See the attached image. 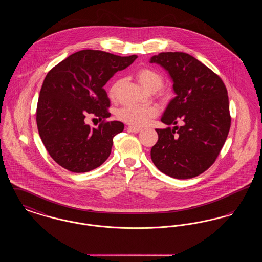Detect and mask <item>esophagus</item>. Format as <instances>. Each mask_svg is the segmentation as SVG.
<instances>
[{"mask_svg":"<svg viewBox=\"0 0 262 262\" xmlns=\"http://www.w3.org/2000/svg\"><path fill=\"white\" fill-rule=\"evenodd\" d=\"M127 129H128L129 132H132V133H139V132H141V128L135 127V126H128Z\"/></svg>","mask_w":262,"mask_h":262,"instance_id":"obj_1","label":"esophagus"}]
</instances>
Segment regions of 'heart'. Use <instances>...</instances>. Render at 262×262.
Segmentation results:
<instances>
[{
    "label": "heart",
    "instance_id": "b5f03b06",
    "mask_svg": "<svg viewBox=\"0 0 262 262\" xmlns=\"http://www.w3.org/2000/svg\"><path fill=\"white\" fill-rule=\"evenodd\" d=\"M138 81L142 86L150 92H156L161 89L164 84V78L158 72L149 69L142 68L137 74ZM120 81H116L112 84L109 90V97L114 99L116 97V92ZM158 115V110L154 106H137L127 105L120 108L117 112V118L127 125L133 126H143L147 125L151 119Z\"/></svg>",
    "mask_w": 262,
    "mask_h": 262
}]
</instances>
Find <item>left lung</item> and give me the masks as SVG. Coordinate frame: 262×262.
Returning <instances> with one entry per match:
<instances>
[{
	"mask_svg": "<svg viewBox=\"0 0 262 262\" xmlns=\"http://www.w3.org/2000/svg\"><path fill=\"white\" fill-rule=\"evenodd\" d=\"M150 62L169 72L177 94L161 118L174 128L155 129L158 141L151 148V159L172 178H194L215 162L228 137L231 115L227 88L219 75L187 53H159ZM179 121L181 127L176 125Z\"/></svg>",
	"mask_w": 262,
	"mask_h": 262,
	"instance_id": "left-lung-1",
	"label": "left lung"
}]
</instances>
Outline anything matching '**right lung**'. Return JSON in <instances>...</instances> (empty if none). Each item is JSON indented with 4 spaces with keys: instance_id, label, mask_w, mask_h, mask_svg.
<instances>
[{
    "instance_id": "obj_1",
    "label": "right lung",
    "mask_w": 262,
    "mask_h": 262,
    "mask_svg": "<svg viewBox=\"0 0 262 262\" xmlns=\"http://www.w3.org/2000/svg\"><path fill=\"white\" fill-rule=\"evenodd\" d=\"M137 58L81 50L49 71L39 94L36 123L45 148L61 167L85 173L107 160L113 138L124 130V124L106 121L110 99L103 88ZM89 113L102 120L97 129L84 123Z\"/></svg>"
}]
</instances>
